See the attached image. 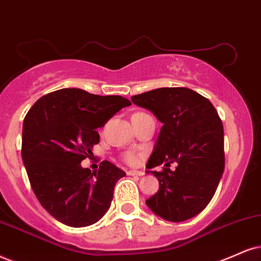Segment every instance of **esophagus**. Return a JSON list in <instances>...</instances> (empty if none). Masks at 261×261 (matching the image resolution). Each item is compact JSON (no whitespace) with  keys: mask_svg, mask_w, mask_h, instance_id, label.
Listing matches in <instances>:
<instances>
[{"mask_svg":"<svg viewBox=\"0 0 261 261\" xmlns=\"http://www.w3.org/2000/svg\"><path fill=\"white\" fill-rule=\"evenodd\" d=\"M128 175H138V176H141L144 175V172H141V170H128L127 172Z\"/></svg>","mask_w":261,"mask_h":261,"instance_id":"obj_1","label":"esophagus"}]
</instances>
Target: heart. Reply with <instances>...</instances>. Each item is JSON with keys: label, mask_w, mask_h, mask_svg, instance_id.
Returning <instances> with one entry per match:
<instances>
[{"label": "heart", "mask_w": 261, "mask_h": 261, "mask_svg": "<svg viewBox=\"0 0 261 261\" xmlns=\"http://www.w3.org/2000/svg\"><path fill=\"white\" fill-rule=\"evenodd\" d=\"M123 160L125 163H128V165H136L138 162V160H139V155H138L137 152H134V151H127V152L123 155Z\"/></svg>", "instance_id": "heart-1"}]
</instances>
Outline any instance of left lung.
Wrapping results in <instances>:
<instances>
[{
	"label": "left lung",
	"instance_id": "1",
	"mask_svg": "<svg viewBox=\"0 0 261 261\" xmlns=\"http://www.w3.org/2000/svg\"><path fill=\"white\" fill-rule=\"evenodd\" d=\"M162 122L146 168L160 182L146 204L165 220H188L201 213L213 198L225 168L224 128L207 98L185 87L157 88L132 96ZM175 162V171L170 163Z\"/></svg>",
	"mask_w": 261,
	"mask_h": 261
}]
</instances>
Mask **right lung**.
<instances>
[{"mask_svg":"<svg viewBox=\"0 0 261 261\" xmlns=\"http://www.w3.org/2000/svg\"><path fill=\"white\" fill-rule=\"evenodd\" d=\"M129 105L121 95L64 88L41 96L28 111L22 162L42 207L60 223L88 226L110 208L116 182L125 173L109 161L95 172L82 168L81 162L99 143L96 128Z\"/></svg>","mask_w":261,"mask_h":261,"instance_id":"right-lung-1","label":"right lung"}]
</instances>
